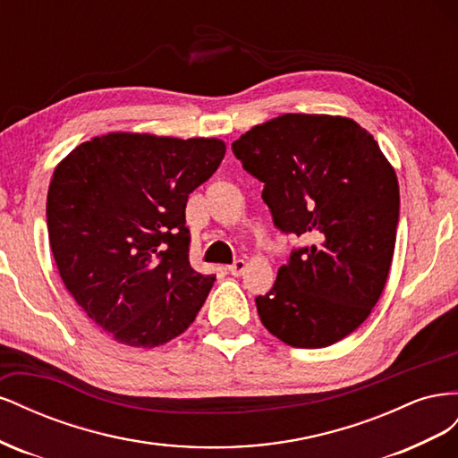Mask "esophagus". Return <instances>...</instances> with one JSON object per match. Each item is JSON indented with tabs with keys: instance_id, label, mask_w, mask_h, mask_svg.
Wrapping results in <instances>:
<instances>
[{
	"instance_id": "esophagus-1",
	"label": "esophagus",
	"mask_w": 458,
	"mask_h": 458,
	"mask_svg": "<svg viewBox=\"0 0 458 458\" xmlns=\"http://www.w3.org/2000/svg\"><path fill=\"white\" fill-rule=\"evenodd\" d=\"M244 269H246V261L244 259H237V261H233L231 266H227V271L231 275H234V276H241L244 273Z\"/></svg>"
}]
</instances>
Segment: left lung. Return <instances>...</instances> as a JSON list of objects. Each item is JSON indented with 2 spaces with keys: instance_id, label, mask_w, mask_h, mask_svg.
Here are the masks:
<instances>
[{
  "instance_id": "1",
  "label": "left lung",
  "mask_w": 458,
  "mask_h": 458,
  "mask_svg": "<svg viewBox=\"0 0 458 458\" xmlns=\"http://www.w3.org/2000/svg\"><path fill=\"white\" fill-rule=\"evenodd\" d=\"M242 168L294 248L258 315L293 348H327L361 325L390 273L399 221L395 172L357 122L283 114L233 143Z\"/></svg>"
}]
</instances>
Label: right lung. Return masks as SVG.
I'll list each match as a JSON object with an SVG mask.
<instances>
[{
  "label": "right lung",
  "mask_w": 458,
  "mask_h": 458,
  "mask_svg": "<svg viewBox=\"0 0 458 458\" xmlns=\"http://www.w3.org/2000/svg\"><path fill=\"white\" fill-rule=\"evenodd\" d=\"M224 155L219 140L108 133L55 168V263L78 306L116 342L157 348L195 321L216 275L191 267L185 206Z\"/></svg>",
  "instance_id": "right-lung-1"
}]
</instances>
